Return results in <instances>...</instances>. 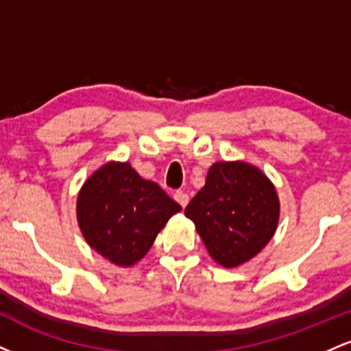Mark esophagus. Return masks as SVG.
<instances>
[{
	"mask_svg": "<svg viewBox=\"0 0 351 351\" xmlns=\"http://www.w3.org/2000/svg\"><path fill=\"white\" fill-rule=\"evenodd\" d=\"M173 198H175V201H176V203L180 204L181 208H186V204H188V201H189V198H188L186 193H183V191H176L175 195H173Z\"/></svg>",
	"mask_w": 351,
	"mask_h": 351,
	"instance_id": "34e87169",
	"label": "esophagus"
}]
</instances>
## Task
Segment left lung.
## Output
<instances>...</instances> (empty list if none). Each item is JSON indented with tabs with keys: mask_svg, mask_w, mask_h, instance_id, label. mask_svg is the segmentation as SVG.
<instances>
[{
	"mask_svg": "<svg viewBox=\"0 0 351 351\" xmlns=\"http://www.w3.org/2000/svg\"><path fill=\"white\" fill-rule=\"evenodd\" d=\"M279 196L272 181L245 162H217L184 209L209 256L237 267L257 256L279 223Z\"/></svg>",
	"mask_w": 351,
	"mask_h": 351,
	"instance_id": "8db88e82",
	"label": "left lung"
}]
</instances>
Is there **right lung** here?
I'll return each instance as SVG.
<instances>
[{
	"label": "right lung",
	"instance_id": "add662e5",
	"mask_svg": "<svg viewBox=\"0 0 351 351\" xmlns=\"http://www.w3.org/2000/svg\"><path fill=\"white\" fill-rule=\"evenodd\" d=\"M180 211L176 201L130 163H106L88 176L77 196V223L87 244L120 267L138 263Z\"/></svg>",
	"mask_w": 351,
	"mask_h": 351
}]
</instances>
